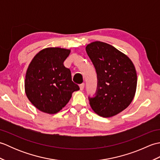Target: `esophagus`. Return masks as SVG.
<instances>
[{"mask_svg":"<svg viewBox=\"0 0 160 160\" xmlns=\"http://www.w3.org/2000/svg\"><path fill=\"white\" fill-rule=\"evenodd\" d=\"M84 83H82L80 84V90H83L84 89Z\"/></svg>","mask_w":160,"mask_h":160,"instance_id":"1","label":"esophagus"}]
</instances>
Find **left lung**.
Instances as JSON below:
<instances>
[{"label": "left lung", "instance_id": "1", "mask_svg": "<svg viewBox=\"0 0 160 160\" xmlns=\"http://www.w3.org/2000/svg\"><path fill=\"white\" fill-rule=\"evenodd\" d=\"M87 53L96 69L97 90L89 104L100 116L109 118L131 104L137 87V73L132 61L114 47L96 41L89 44Z\"/></svg>", "mask_w": 160, "mask_h": 160}]
</instances>
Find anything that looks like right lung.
<instances>
[{"label": "right lung", "instance_id": "obj_1", "mask_svg": "<svg viewBox=\"0 0 160 160\" xmlns=\"http://www.w3.org/2000/svg\"><path fill=\"white\" fill-rule=\"evenodd\" d=\"M70 50L58 47L40 51L27 71V96L42 112L54 114L65 107L73 91L80 89L71 79V71L64 66Z\"/></svg>", "mask_w": 160, "mask_h": 160}]
</instances>
